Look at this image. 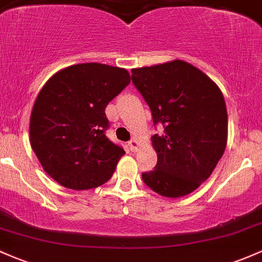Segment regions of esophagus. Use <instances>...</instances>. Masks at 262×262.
I'll use <instances>...</instances> for the list:
<instances>
[{
    "label": "esophagus",
    "mask_w": 262,
    "mask_h": 262,
    "mask_svg": "<svg viewBox=\"0 0 262 262\" xmlns=\"http://www.w3.org/2000/svg\"><path fill=\"white\" fill-rule=\"evenodd\" d=\"M128 147H130V150L132 152H136L137 150H139V141L135 139H132L131 141H128Z\"/></svg>",
    "instance_id": "obj_1"
}]
</instances>
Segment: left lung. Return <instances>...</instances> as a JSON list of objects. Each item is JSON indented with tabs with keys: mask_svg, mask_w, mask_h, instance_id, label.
I'll return each mask as SVG.
<instances>
[{
	"mask_svg": "<svg viewBox=\"0 0 262 262\" xmlns=\"http://www.w3.org/2000/svg\"><path fill=\"white\" fill-rule=\"evenodd\" d=\"M132 83L164 132L152 137L157 164L142 172L151 190L181 198L209 179L227 142V111L220 89L185 61L132 70Z\"/></svg>",
	"mask_w": 262,
	"mask_h": 262,
	"instance_id": "8db88e82",
	"label": "left lung"
}]
</instances>
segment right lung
Masks as SVG:
<instances>
[{"instance_id": "right-lung-1", "label": "right lung", "mask_w": 262, "mask_h": 262, "mask_svg": "<svg viewBox=\"0 0 262 262\" xmlns=\"http://www.w3.org/2000/svg\"><path fill=\"white\" fill-rule=\"evenodd\" d=\"M130 83L125 69L80 63L53 75L33 105L30 140L42 167L72 190L111 179L123 148L106 136L105 108Z\"/></svg>"}]
</instances>
